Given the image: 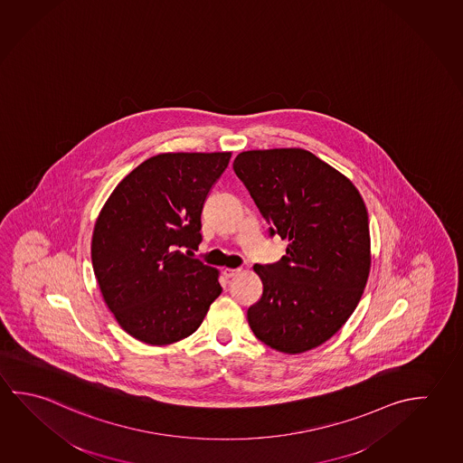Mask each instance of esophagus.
<instances>
[{
	"label": "esophagus",
	"instance_id": "obj_1",
	"mask_svg": "<svg viewBox=\"0 0 463 463\" xmlns=\"http://www.w3.org/2000/svg\"><path fill=\"white\" fill-rule=\"evenodd\" d=\"M241 269L239 268H224V271H222V275H224V278H232V276L237 275Z\"/></svg>",
	"mask_w": 463,
	"mask_h": 463
}]
</instances>
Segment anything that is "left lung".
Listing matches in <instances>:
<instances>
[{
  "instance_id": "1",
  "label": "left lung",
  "mask_w": 463,
  "mask_h": 463,
  "mask_svg": "<svg viewBox=\"0 0 463 463\" xmlns=\"http://www.w3.org/2000/svg\"><path fill=\"white\" fill-rule=\"evenodd\" d=\"M232 167L269 237L289 242L279 261L253 267L263 294L247 310L251 332L288 354L316 348L340 330L364 291L371 268L364 202L345 175L299 147L245 151Z\"/></svg>"
}]
</instances>
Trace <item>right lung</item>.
Wrapping results in <instances>:
<instances>
[{
	"instance_id": "obj_1",
	"label": "right lung",
	"mask_w": 463,
	"mask_h": 463,
	"mask_svg": "<svg viewBox=\"0 0 463 463\" xmlns=\"http://www.w3.org/2000/svg\"><path fill=\"white\" fill-rule=\"evenodd\" d=\"M231 153L149 157L117 185L96 221L94 275L123 330L147 345L195 332L222 288L218 271L190 257L202 212Z\"/></svg>"
}]
</instances>
